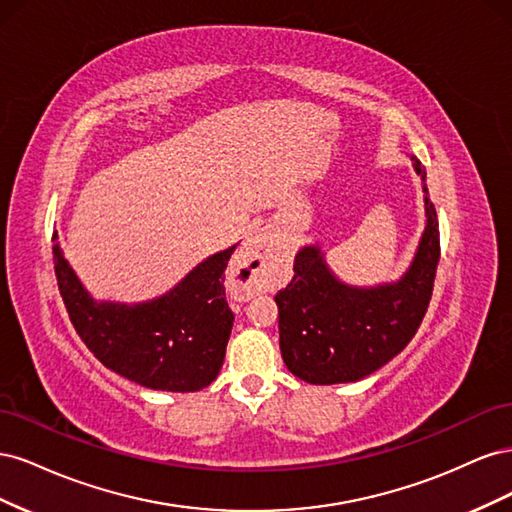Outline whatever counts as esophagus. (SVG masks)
<instances>
[{
	"instance_id": "34e87169",
	"label": "esophagus",
	"mask_w": 512,
	"mask_h": 512,
	"mask_svg": "<svg viewBox=\"0 0 512 512\" xmlns=\"http://www.w3.org/2000/svg\"><path fill=\"white\" fill-rule=\"evenodd\" d=\"M235 269L239 273V286L245 294L271 290L282 271L280 252L267 239L262 230L252 232L235 256Z\"/></svg>"
}]
</instances>
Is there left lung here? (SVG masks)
<instances>
[{
	"label": "left lung",
	"mask_w": 512,
	"mask_h": 512,
	"mask_svg": "<svg viewBox=\"0 0 512 512\" xmlns=\"http://www.w3.org/2000/svg\"><path fill=\"white\" fill-rule=\"evenodd\" d=\"M414 170L425 168L416 158ZM427 224L410 269L399 282L356 288L329 271L320 247L294 256L290 284L275 294L286 367L309 384L356 382L389 363L421 327L440 260L436 207L425 198Z\"/></svg>",
	"instance_id": "8db88e82"
}]
</instances>
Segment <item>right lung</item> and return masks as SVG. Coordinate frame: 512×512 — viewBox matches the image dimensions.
<instances>
[{"instance_id": "right-lung-1", "label": "right lung", "mask_w": 512, "mask_h": 512, "mask_svg": "<svg viewBox=\"0 0 512 512\" xmlns=\"http://www.w3.org/2000/svg\"><path fill=\"white\" fill-rule=\"evenodd\" d=\"M237 245L209 256L164 297L147 303H96L53 235L61 299L76 333L115 374L156 391L194 393L218 378L232 316L224 271Z\"/></svg>"}]
</instances>
